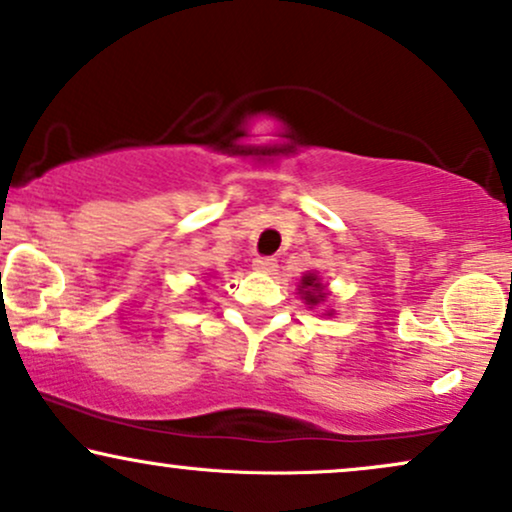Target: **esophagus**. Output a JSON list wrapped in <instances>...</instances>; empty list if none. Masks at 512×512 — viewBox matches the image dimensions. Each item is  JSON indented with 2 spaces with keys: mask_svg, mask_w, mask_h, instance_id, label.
<instances>
[{
  "mask_svg": "<svg viewBox=\"0 0 512 512\" xmlns=\"http://www.w3.org/2000/svg\"><path fill=\"white\" fill-rule=\"evenodd\" d=\"M252 267H255L257 272H262V274H274L276 272V260H274V257H255Z\"/></svg>",
  "mask_w": 512,
  "mask_h": 512,
  "instance_id": "esophagus-1",
  "label": "esophagus"
}]
</instances>
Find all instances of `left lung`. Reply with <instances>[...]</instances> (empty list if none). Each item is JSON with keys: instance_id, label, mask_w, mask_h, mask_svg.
<instances>
[{"instance_id": "left-lung-1", "label": "left lung", "mask_w": 512, "mask_h": 512, "mask_svg": "<svg viewBox=\"0 0 512 512\" xmlns=\"http://www.w3.org/2000/svg\"><path fill=\"white\" fill-rule=\"evenodd\" d=\"M298 291H300V295H303L305 305H312V307L324 303V298H326L324 283L319 281L317 274H305L303 279H300Z\"/></svg>"}]
</instances>
